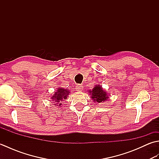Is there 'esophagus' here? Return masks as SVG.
I'll list each match as a JSON object with an SVG mask.
<instances>
[{
	"mask_svg": "<svg viewBox=\"0 0 159 159\" xmlns=\"http://www.w3.org/2000/svg\"><path fill=\"white\" fill-rule=\"evenodd\" d=\"M83 88V86L81 85H77L76 86V91H82Z\"/></svg>",
	"mask_w": 159,
	"mask_h": 159,
	"instance_id": "esophagus-1",
	"label": "esophagus"
}]
</instances>
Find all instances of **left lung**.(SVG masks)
<instances>
[{"instance_id":"obj_1","label":"left lung","mask_w":159,"mask_h":159,"mask_svg":"<svg viewBox=\"0 0 159 159\" xmlns=\"http://www.w3.org/2000/svg\"><path fill=\"white\" fill-rule=\"evenodd\" d=\"M89 92L92 93V98L98 103L102 101L104 102V100L109 98L107 93L102 90V87L99 85H96L95 87H93L92 91H89Z\"/></svg>"}]
</instances>
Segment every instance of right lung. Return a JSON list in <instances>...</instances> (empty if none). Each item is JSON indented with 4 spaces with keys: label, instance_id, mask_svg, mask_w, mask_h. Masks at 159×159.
I'll return each mask as SVG.
<instances>
[{
    "label": "right lung",
    "instance_id": "add662e5",
    "mask_svg": "<svg viewBox=\"0 0 159 159\" xmlns=\"http://www.w3.org/2000/svg\"><path fill=\"white\" fill-rule=\"evenodd\" d=\"M69 92L67 89H64L63 88H59L57 92H55V95L52 97V99L55 102H60V100H63V99H66L67 96L68 95ZM56 105V104H55ZM59 105H61V104H59Z\"/></svg>",
    "mask_w": 159,
    "mask_h": 159
}]
</instances>
